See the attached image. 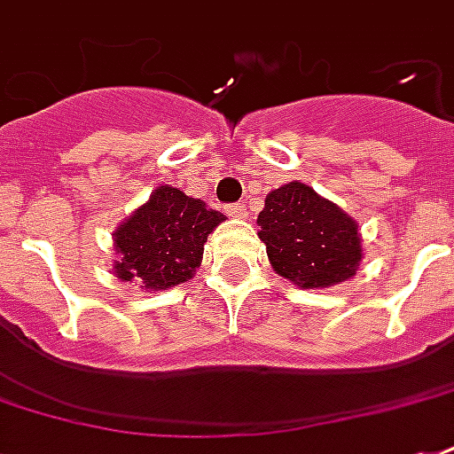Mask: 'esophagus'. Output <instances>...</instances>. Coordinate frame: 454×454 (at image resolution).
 <instances>
[{"mask_svg": "<svg viewBox=\"0 0 454 454\" xmlns=\"http://www.w3.org/2000/svg\"><path fill=\"white\" fill-rule=\"evenodd\" d=\"M226 214H228V216L245 218V216H247V207H245V204H228Z\"/></svg>", "mask_w": 454, "mask_h": 454, "instance_id": "esophagus-1", "label": "esophagus"}]
</instances>
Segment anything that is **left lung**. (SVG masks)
<instances>
[{"instance_id": "obj_1", "label": "left lung", "mask_w": 454, "mask_h": 454, "mask_svg": "<svg viewBox=\"0 0 454 454\" xmlns=\"http://www.w3.org/2000/svg\"><path fill=\"white\" fill-rule=\"evenodd\" d=\"M257 226L271 270L301 288L337 286L364 260L354 216L298 180L267 194Z\"/></svg>"}]
</instances>
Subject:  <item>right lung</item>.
<instances>
[{
	"label": "right lung",
	"instance_id": "add662e5",
	"mask_svg": "<svg viewBox=\"0 0 454 454\" xmlns=\"http://www.w3.org/2000/svg\"><path fill=\"white\" fill-rule=\"evenodd\" d=\"M221 221H226L221 211L160 184L115 228L113 274L146 294L184 284L201 264L204 243Z\"/></svg>",
	"mask_w": 454,
	"mask_h": 454
}]
</instances>
